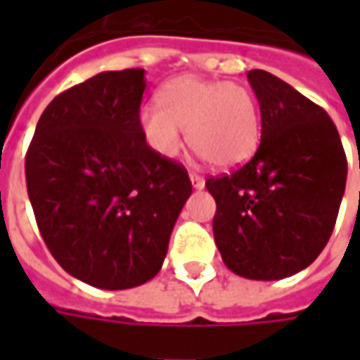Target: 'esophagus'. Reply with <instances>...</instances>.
I'll return each mask as SVG.
<instances>
[{"label":"esophagus","mask_w":360,"mask_h":360,"mask_svg":"<svg viewBox=\"0 0 360 360\" xmlns=\"http://www.w3.org/2000/svg\"><path fill=\"white\" fill-rule=\"evenodd\" d=\"M191 183H193V187L195 188H204V185H206V181H204V177H200V175H196V173H191Z\"/></svg>","instance_id":"esophagus-1"}]
</instances>
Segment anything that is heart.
I'll list each match as a JSON object with an SVG mask.
<instances>
[{
	"label": "heart",
	"mask_w": 360,
	"mask_h": 360,
	"mask_svg": "<svg viewBox=\"0 0 360 360\" xmlns=\"http://www.w3.org/2000/svg\"><path fill=\"white\" fill-rule=\"evenodd\" d=\"M139 127L158 156H177L187 131L188 144L200 158L231 169L255 156L262 115L249 86L181 75L158 90V105L141 108Z\"/></svg>",
	"instance_id": "b5f03b06"
}]
</instances>
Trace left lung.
<instances>
[{
  "instance_id": "obj_1",
  "label": "left lung",
  "mask_w": 360,
  "mask_h": 360,
  "mask_svg": "<svg viewBox=\"0 0 360 360\" xmlns=\"http://www.w3.org/2000/svg\"><path fill=\"white\" fill-rule=\"evenodd\" d=\"M262 115L257 154L231 175L206 181L216 200L214 239L229 270L274 281L318 258L338 219L347 158L320 105L278 79L247 73Z\"/></svg>"
}]
</instances>
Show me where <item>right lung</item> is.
Listing matches in <instances>:
<instances>
[{"mask_svg": "<svg viewBox=\"0 0 360 360\" xmlns=\"http://www.w3.org/2000/svg\"><path fill=\"white\" fill-rule=\"evenodd\" d=\"M144 89V69H125L56 96L25 160L44 243L67 274L98 289H131L162 270L193 193L187 169L142 136Z\"/></svg>", "mask_w": 360, "mask_h": 360, "instance_id": "1", "label": "right lung"}]
</instances>
